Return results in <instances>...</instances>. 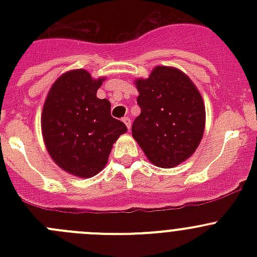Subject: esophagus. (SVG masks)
<instances>
[{
	"instance_id": "34e87169",
	"label": "esophagus",
	"mask_w": 257,
	"mask_h": 257,
	"mask_svg": "<svg viewBox=\"0 0 257 257\" xmlns=\"http://www.w3.org/2000/svg\"><path fill=\"white\" fill-rule=\"evenodd\" d=\"M121 120L124 121V124H125V125H126V128L131 129V126H132V120H131V118H128V116H124V118L121 119Z\"/></svg>"
}]
</instances>
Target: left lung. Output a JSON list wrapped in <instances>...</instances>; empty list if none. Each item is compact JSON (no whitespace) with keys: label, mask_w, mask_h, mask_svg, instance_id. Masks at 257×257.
<instances>
[{"label":"left lung","mask_w":257,"mask_h":257,"mask_svg":"<svg viewBox=\"0 0 257 257\" xmlns=\"http://www.w3.org/2000/svg\"><path fill=\"white\" fill-rule=\"evenodd\" d=\"M136 85L142 112L132 136L155 167H177L203 139L206 115L200 92L184 72L167 66H157Z\"/></svg>","instance_id":"1"}]
</instances>
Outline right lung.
Returning a JSON list of instances; mask_svg holds the SVG:
<instances>
[{
    "instance_id": "add662e5",
    "label": "right lung",
    "mask_w": 257,
    "mask_h": 257,
    "mask_svg": "<svg viewBox=\"0 0 257 257\" xmlns=\"http://www.w3.org/2000/svg\"><path fill=\"white\" fill-rule=\"evenodd\" d=\"M105 77L93 78L85 69L62 74L52 84L41 116L43 142L52 160L64 172L92 178L105 167L125 124L110 115V102L97 90Z\"/></svg>"
}]
</instances>
